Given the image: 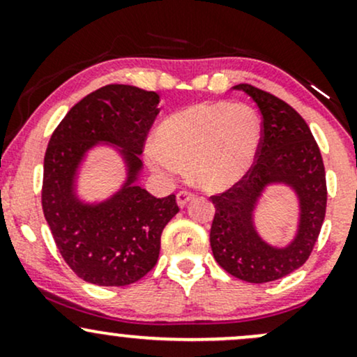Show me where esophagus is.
<instances>
[{
	"mask_svg": "<svg viewBox=\"0 0 357 357\" xmlns=\"http://www.w3.org/2000/svg\"><path fill=\"white\" fill-rule=\"evenodd\" d=\"M195 192L192 191H188V190H181L178 192V195H176V202H178V204L179 206H186L188 204V202H190V199H192L195 198Z\"/></svg>",
	"mask_w": 357,
	"mask_h": 357,
	"instance_id": "1",
	"label": "esophagus"
}]
</instances>
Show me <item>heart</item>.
<instances>
[{
    "label": "heart",
    "mask_w": 357,
    "mask_h": 357,
    "mask_svg": "<svg viewBox=\"0 0 357 357\" xmlns=\"http://www.w3.org/2000/svg\"><path fill=\"white\" fill-rule=\"evenodd\" d=\"M255 110L230 102H203L179 110L158 127L149 165L162 178L179 174L210 191L227 190L248 173L260 146Z\"/></svg>",
    "instance_id": "heart-1"
}]
</instances>
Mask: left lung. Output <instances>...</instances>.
I'll use <instances>...</instances> for the list:
<instances>
[{
	"label": "left lung",
	"mask_w": 357,
	"mask_h": 357,
	"mask_svg": "<svg viewBox=\"0 0 357 357\" xmlns=\"http://www.w3.org/2000/svg\"><path fill=\"white\" fill-rule=\"evenodd\" d=\"M261 114L255 161L238 183L211 196L215 204L210 243L218 265L250 284H265L301 268L312 253L327 206L326 169L317 142L296 109L270 92L238 84ZM292 183L301 198V230L284 250L264 244L252 230L251 208L267 182Z\"/></svg>",
	"instance_id": "left-lung-1"
}]
</instances>
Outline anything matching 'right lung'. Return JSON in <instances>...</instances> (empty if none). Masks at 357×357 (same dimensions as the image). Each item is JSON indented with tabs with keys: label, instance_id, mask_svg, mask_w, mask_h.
I'll return each instance as SVG.
<instances>
[{
	"label": "right lung",
	"instance_id": "right-lung-1",
	"mask_svg": "<svg viewBox=\"0 0 357 357\" xmlns=\"http://www.w3.org/2000/svg\"><path fill=\"white\" fill-rule=\"evenodd\" d=\"M158 104L155 92L105 85L73 105L48 141L42 184L45 220L65 264L93 285L124 287L151 272L162 230L179 211L174 195L154 198L134 186ZM97 140L125 147L131 178L110 202L87 208L73 198L71 178L81 155Z\"/></svg>",
	"mask_w": 357,
	"mask_h": 357
}]
</instances>
